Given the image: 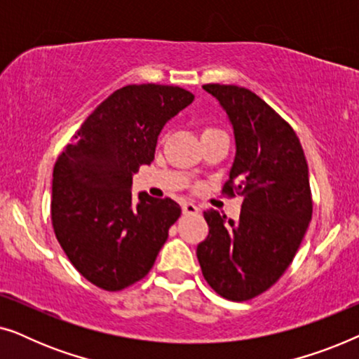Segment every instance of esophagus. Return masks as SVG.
<instances>
[{
	"label": "esophagus",
	"mask_w": 359,
	"mask_h": 359,
	"mask_svg": "<svg viewBox=\"0 0 359 359\" xmlns=\"http://www.w3.org/2000/svg\"><path fill=\"white\" fill-rule=\"evenodd\" d=\"M183 214L184 215H196V214H199V208L193 203H184L183 204Z\"/></svg>",
	"instance_id": "34e87169"
}]
</instances>
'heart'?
Instances as JSON below:
<instances>
[{"instance_id":"obj_1","label":"heart","mask_w":359,"mask_h":359,"mask_svg":"<svg viewBox=\"0 0 359 359\" xmlns=\"http://www.w3.org/2000/svg\"><path fill=\"white\" fill-rule=\"evenodd\" d=\"M205 130H214V129H210V127H209V129H205Z\"/></svg>"}]
</instances>
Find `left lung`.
<instances>
[{"instance_id": "1", "label": "left lung", "mask_w": 359, "mask_h": 359, "mask_svg": "<svg viewBox=\"0 0 359 359\" xmlns=\"http://www.w3.org/2000/svg\"><path fill=\"white\" fill-rule=\"evenodd\" d=\"M229 114L237 154L222 193L242 196L240 219L205 210L198 245L203 276L219 296L243 302L268 291L292 263L312 219L307 160L291 126L247 88L203 86Z\"/></svg>"}]
</instances>
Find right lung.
Instances as JSON below:
<instances>
[{
  "label": "right lung",
  "instance_id": "1",
  "mask_svg": "<svg viewBox=\"0 0 359 359\" xmlns=\"http://www.w3.org/2000/svg\"><path fill=\"white\" fill-rule=\"evenodd\" d=\"M194 100L168 85H127L107 96L53 166L50 217L76 271L104 291L145 278L181 215L173 199L140 193L132 173L150 165L166 121Z\"/></svg>",
  "mask_w": 359,
  "mask_h": 359
}]
</instances>
